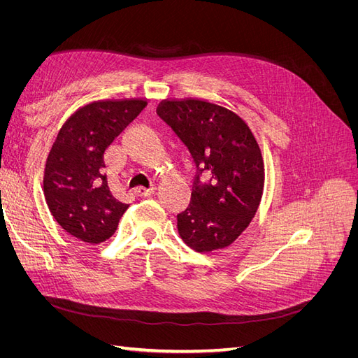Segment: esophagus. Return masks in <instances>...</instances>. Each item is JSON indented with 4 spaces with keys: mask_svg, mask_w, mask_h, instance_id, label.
<instances>
[{
    "mask_svg": "<svg viewBox=\"0 0 358 358\" xmlns=\"http://www.w3.org/2000/svg\"><path fill=\"white\" fill-rule=\"evenodd\" d=\"M157 191V188L155 187H150V188H145V187H140V188H137V194L140 197H150L152 196V194Z\"/></svg>",
    "mask_w": 358,
    "mask_h": 358,
    "instance_id": "obj_1",
    "label": "esophagus"
}]
</instances>
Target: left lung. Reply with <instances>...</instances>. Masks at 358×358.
Listing matches in <instances>:
<instances>
[{
    "instance_id": "left-lung-1",
    "label": "left lung",
    "mask_w": 358,
    "mask_h": 358,
    "mask_svg": "<svg viewBox=\"0 0 358 358\" xmlns=\"http://www.w3.org/2000/svg\"><path fill=\"white\" fill-rule=\"evenodd\" d=\"M157 112L197 167L189 206L178 215L179 236L197 252L230 246L251 224L264 189V161L251 128L229 107L201 99H166Z\"/></svg>"
}]
</instances>
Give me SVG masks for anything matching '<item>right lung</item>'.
Masks as SVG:
<instances>
[{
    "instance_id": "right-lung-1",
    "label": "right lung",
    "mask_w": 358,
    "mask_h": 358,
    "mask_svg": "<svg viewBox=\"0 0 358 358\" xmlns=\"http://www.w3.org/2000/svg\"><path fill=\"white\" fill-rule=\"evenodd\" d=\"M146 106V99L91 101L58 131L46 159L43 191L53 218L76 239H109L128 209L110 192L104 152Z\"/></svg>"
}]
</instances>
